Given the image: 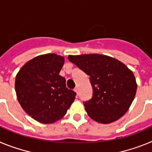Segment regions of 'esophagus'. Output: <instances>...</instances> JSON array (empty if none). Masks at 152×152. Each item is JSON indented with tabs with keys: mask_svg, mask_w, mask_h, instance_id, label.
Listing matches in <instances>:
<instances>
[{
	"mask_svg": "<svg viewBox=\"0 0 152 152\" xmlns=\"http://www.w3.org/2000/svg\"><path fill=\"white\" fill-rule=\"evenodd\" d=\"M74 91L77 93V94H78V88H77V87H76V88H75V90H74Z\"/></svg>",
	"mask_w": 152,
	"mask_h": 152,
	"instance_id": "1",
	"label": "esophagus"
}]
</instances>
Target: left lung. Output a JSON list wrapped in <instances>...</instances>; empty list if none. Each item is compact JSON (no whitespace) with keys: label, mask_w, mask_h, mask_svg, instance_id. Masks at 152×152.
I'll return each mask as SVG.
<instances>
[{"label":"left lung","mask_w":152,"mask_h":152,"mask_svg":"<svg viewBox=\"0 0 152 152\" xmlns=\"http://www.w3.org/2000/svg\"><path fill=\"white\" fill-rule=\"evenodd\" d=\"M70 61L90 76L93 96L84 102L92 119L108 124L128 111L137 90L134 74L119 60L100 54L68 56Z\"/></svg>","instance_id":"1"}]
</instances>
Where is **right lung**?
<instances>
[{"mask_svg":"<svg viewBox=\"0 0 152 152\" xmlns=\"http://www.w3.org/2000/svg\"><path fill=\"white\" fill-rule=\"evenodd\" d=\"M64 58L54 53L41 55L24 64L16 76L17 100L36 121L49 124L66 114L76 93L66 88L59 75Z\"/></svg>","mask_w":152,"mask_h":152,"instance_id":"obj_1","label":"right lung"}]
</instances>
